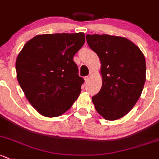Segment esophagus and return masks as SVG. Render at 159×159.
I'll return each mask as SVG.
<instances>
[{"instance_id":"esophagus-1","label":"esophagus","mask_w":159,"mask_h":159,"mask_svg":"<svg viewBox=\"0 0 159 159\" xmlns=\"http://www.w3.org/2000/svg\"><path fill=\"white\" fill-rule=\"evenodd\" d=\"M84 80H85V82H88V81L91 80V75H89V76H86L84 78Z\"/></svg>"}]
</instances>
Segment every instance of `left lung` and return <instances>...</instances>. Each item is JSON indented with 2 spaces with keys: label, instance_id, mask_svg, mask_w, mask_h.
Segmentation results:
<instances>
[{
  "label": "left lung",
  "instance_id": "left-lung-1",
  "mask_svg": "<svg viewBox=\"0 0 159 159\" xmlns=\"http://www.w3.org/2000/svg\"><path fill=\"white\" fill-rule=\"evenodd\" d=\"M88 46L101 62L102 87L92 97L95 109L107 120L126 115L141 96L146 81V59L133 42L110 35H87Z\"/></svg>",
  "mask_w": 159,
  "mask_h": 159
}]
</instances>
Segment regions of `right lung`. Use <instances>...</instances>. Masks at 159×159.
<instances>
[{
    "label": "right lung",
    "instance_id": "right-lung-1",
    "mask_svg": "<svg viewBox=\"0 0 159 159\" xmlns=\"http://www.w3.org/2000/svg\"><path fill=\"white\" fill-rule=\"evenodd\" d=\"M84 42V33L37 35L18 55V82L32 106L43 116H61L79 96L84 81L78 74L73 57Z\"/></svg>",
    "mask_w": 159,
    "mask_h": 159
}]
</instances>
